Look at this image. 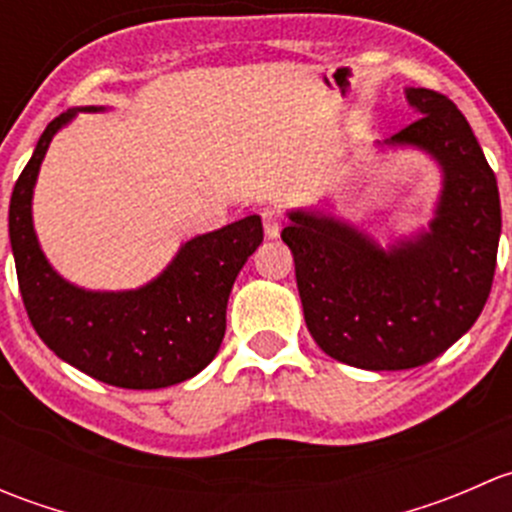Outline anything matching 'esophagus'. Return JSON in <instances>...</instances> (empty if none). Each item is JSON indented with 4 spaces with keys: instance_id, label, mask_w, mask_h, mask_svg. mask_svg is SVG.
<instances>
[{
    "instance_id": "1",
    "label": "esophagus",
    "mask_w": 512,
    "mask_h": 512,
    "mask_svg": "<svg viewBox=\"0 0 512 512\" xmlns=\"http://www.w3.org/2000/svg\"><path fill=\"white\" fill-rule=\"evenodd\" d=\"M262 225H265V235L267 237L280 235L282 210L275 208V205H267V208H262Z\"/></svg>"
}]
</instances>
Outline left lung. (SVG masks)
I'll return each mask as SVG.
<instances>
[{"instance_id":"left-lung-1","label":"left lung","mask_w":512,"mask_h":512,"mask_svg":"<svg viewBox=\"0 0 512 512\" xmlns=\"http://www.w3.org/2000/svg\"><path fill=\"white\" fill-rule=\"evenodd\" d=\"M421 116L389 143L418 146L443 168L431 230L389 252L354 227L289 213L304 322L322 352L356 369L428 364L476 324L495 275L500 195L466 116L448 96L406 91Z\"/></svg>"}]
</instances>
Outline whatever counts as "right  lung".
Returning a JSON list of instances; mask_svg holds the SVG:
<instances>
[{
  "label": "right lung",
  "mask_w": 512,
  "mask_h": 512,
  "mask_svg": "<svg viewBox=\"0 0 512 512\" xmlns=\"http://www.w3.org/2000/svg\"><path fill=\"white\" fill-rule=\"evenodd\" d=\"M74 113H61L46 126L9 203V240L24 307L51 352L103 384L121 389L180 384L218 354L227 297L237 272L262 242V220L247 215L193 237L168 270L141 289L86 292L69 285L39 250L32 193L51 138Z\"/></svg>",
  "instance_id": "1"
}]
</instances>
